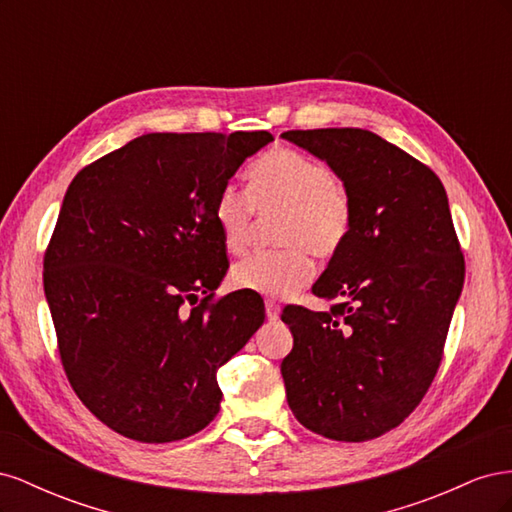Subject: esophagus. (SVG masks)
I'll use <instances>...</instances> for the list:
<instances>
[{"mask_svg": "<svg viewBox=\"0 0 512 512\" xmlns=\"http://www.w3.org/2000/svg\"><path fill=\"white\" fill-rule=\"evenodd\" d=\"M265 309H267V318L269 320H277L280 318V305H277L275 301H265Z\"/></svg>", "mask_w": 512, "mask_h": 512, "instance_id": "34e87169", "label": "esophagus"}]
</instances>
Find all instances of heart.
Wrapping results in <instances>:
<instances>
[{
    "mask_svg": "<svg viewBox=\"0 0 512 512\" xmlns=\"http://www.w3.org/2000/svg\"><path fill=\"white\" fill-rule=\"evenodd\" d=\"M275 218L282 250L258 252L232 269V284L265 297H288L314 273L309 250L329 256L339 250L352 224L346 185L318 160L292 149H273L247 173V194L226 188L213 207L222 245L243 254L256 232V218Z\"/></svg>",
    "mask_w": 512,
    "mask_h": 512,
    "instance_id": "obj_1",
    "label": "heart"
}]
</instances>
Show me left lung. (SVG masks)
I'll return each instance as SVG.
<instances>
[{"label": "left lung", "mask_w": 512, "mask_h": 512, "mask_svg": "<svg viewBox=\"0 0 512 512\" xmlns=\"http://www.w3.org/2000/svg\"><path fill=\"white\" fill-rule=\"evenodd\" d=\"M282 138L327 162L352 198L348 237L312 286L337 303L282 314L288 406L324 438L374 440L421 404L442 361L466 275L448 198L431 168L369 130Z\"/></svg>", "instance_id": "obj_1"}]
</instances>
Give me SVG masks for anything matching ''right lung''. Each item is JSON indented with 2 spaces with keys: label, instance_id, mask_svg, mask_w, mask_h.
<instances>
[{
  "label": "right lung",
  "instance_id": "obj_1",
  "mask_svg": "<svg viewBox=\"0 0 512 512\" xmlns=\"http://www.w3.org/2000/svg\"><path fill=\"white\" fill-rule=\"evenodd\" d=\"M271 141L143 134L72 179L44 294L74 393L121 436L175 442L220 412L215 374L265 322V303L247 290L211 301L228 271L213 207Z\"/></svg>",
  "mask_w": 512,
  "mask_h": 512
}]
</instances>
